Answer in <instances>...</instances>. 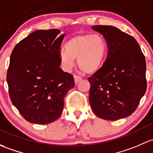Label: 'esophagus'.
Wrapping results in <instances>:
<instances>
[{
    "mask_svg": "<svg viewBox=\"0 0 153 153\" xmlns=\"http://www.w3.org/2000/svg\"><path fill=\"white\" fill-rule=\"evenodd\" d=\"M74 82H75V84H77V83H78L79 82H80V81H81V80H82L81 77L76 76V75H74Z\"/></svg>",
    "mask_w": 153,
    "mask_h": 153,
    "instance_id": "obj_1",
    "label": "esophagus"
}]
</instances>
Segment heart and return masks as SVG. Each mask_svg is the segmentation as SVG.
<instances>
[{
	"label": "heart",
	"mask_w": 153,
	"mask_h": 153,
	"mask_svg": "<svg viewBox=\"0 0 153 153\" xmlns=\"http://www.w3.org/2000/svg\"><path fill=\"white\" fill-rule=\"evenodd\" d=\"M65 48L59 51V59L66 71L71 70L77 59L80 70L92 74L103 65L108 45L100 34H77L66 41Z\"/></svg>",
	"instance_id": "obj_1"
}]
</instances>
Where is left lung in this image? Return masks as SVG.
I'll return each instance as SVG.
<instances>
[{
    "label": "left lung",
    "mask_w": 153,
    "mask_h": 153,
    "mask_svg": "<svg viewBox=\"0 0 153 153\" xmlns=\"http://www.w3.org/2000/svg\"><path fill=\"white\" fill-rule=\"evenodd\" d=\"M103 35L108 53L103 66L91 77L89 102L98 117L118 120L135 111L147 89L146 61L132 36L112 26H94Z\"/></svg>",
    "instance_id": "obj_1"
}]
</instances>
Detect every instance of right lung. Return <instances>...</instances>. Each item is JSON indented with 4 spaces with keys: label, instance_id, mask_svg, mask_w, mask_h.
I'll return each mask as SVG.
<instances>
[{
    "label": "right lung",
    "instance_id": "add662e5",
    "mask_svg": "<svg viewBox=\"0 0 153 153\" xmlns=\"http://www.w3.org/2000/svg\"><path fill=\"white\" fill-rule=\"evenodd\" d=\"M59 29L37 30L15 46L7 80L9 97L23 117L33 124H47L60 116L64 98L74 87L71 74L59 68Z\"/></svg>",
    "mask_w": 153,
    "mask_h": 153
}]
</instances>
